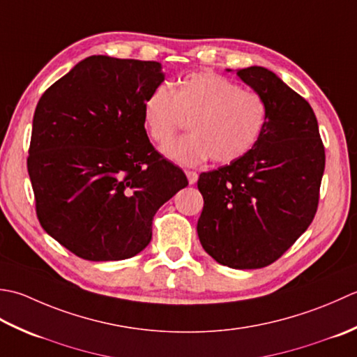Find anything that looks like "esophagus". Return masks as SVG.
Returning a JSON list of instances; mask_svg holds the SVG:
<instances>
[{"label":"esophagus","instance_id":"34e87169","mask_svg":"<svg viewBox=\"0 0 357 357\" xmlns=\"http://www.w3.org/2000/svg\"><path fill=\"white\" fill-rule=\"evenodd\" d=\"M186 177H188L189 185H194V183H197V178H199L197 172H194V171H186Z\"/></svg>","mask_w":357,"mask_h":357}]
</instances>
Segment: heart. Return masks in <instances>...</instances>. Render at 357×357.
<instances>
[{"instance_id":"obj_1","label":"heart","mask_w":357,"mask_h":357,"mask_svg":"<svg viewBox=\"0 0 357 357\" xmlns=\"http://www.w3.org/2000/svg\"><path fill=\"white\" fill-rule=\"evenodd\" d=\"M143 121L152 140L166 143L191 119L192 134L166 144L163 154L183 166L208 158L232 163L248 154L266 121V105L257 92L240 89L214 72H194L171 92L157 86L144 98Z\"/></svg>"}]
</instances>
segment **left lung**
I'll use <instances>...</instances> for the list:
<instances>
[{"label":"left lung","mask_w":357,"mask_h":357,"mask_svg":"<svg viewBox=\"0 0 357 357\" xmlns=\"http://www.w3.org/2000/svg\"><path fill=\"white\" fill-rule=\"evenodd\" d=\"M236 74L264 98L265 128L248 154L200 174L197 234L215 261L254 270L278 260L314 219L325 149L310 103L274 72Z\"/></svg>","instance_id":"1"}]
</instances>
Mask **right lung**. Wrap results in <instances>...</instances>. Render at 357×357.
<instances>
[{
	"label": "right lung",
	"mask_w": 357,
	"mask_h": 357,
	"mask_svg": "<svg viewBox=\"0 0 357 357\" xmlns=\"http://www.w3.org/2000/svg\"><path fill=\"white\" fill-rule=\"evenodd\" d=\"M163 82L157 61L92 55L36 105L27 158L36 215L78 257H134L158 208L188 186L144 129L143 101Z\"/></svg>",
	"instance_id": "1"
}]
</instances>
